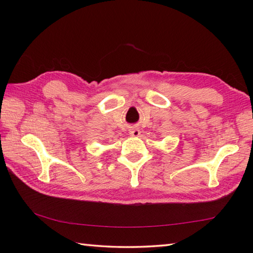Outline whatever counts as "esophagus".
Instances as JSON below:
<instances>
[{"mask_svg":"<svg viewBox=\"0 0 253 253\" xmlns=\"http://www.w3.org/2000/svg\"><path fill=\"white\" fill-rule=\"evenodd\" d=\"M130 135L132 137H138L139 135H140V130H139L138 128H132V129L130 130Z\"/></svg>","mask_w":253,"mask_h":253,"instance_id":"esophagus-1","label":"esophagus"}]
</instances>
